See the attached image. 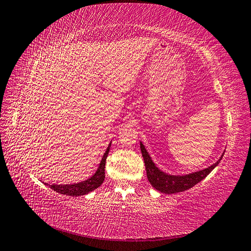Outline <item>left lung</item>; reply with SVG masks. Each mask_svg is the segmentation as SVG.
Returning <instances> with one entry per match:
<instances>
[{
	"label": "left lung",
	"instance_id": "1",
	"mask_svg": "<svg viewBox=\"0 0 251 251\" xmlns=\"http://www.w3.org/2000/svg\"><path fill=\"white\" fill-rule=\"evenodd\" d=\"M140 149L143 159H145L149 182L152 184L154 189H156L157 191L165 194L178 193V192H183L191 189L192 186H194L195 184L199 183L200 181L205 179L207 176L210 174L211 170L219 164L220 159L223 156L221 155L219 161L215 163L214 165H211L210 167L200 170V172H195L184 176H173L163 173L162 170H159L155 166V164L152 162V159L145 149V146L142 145V142H140Z\"/></svg>",
	"mask_w": 251,
	"mask_h": 251
}]
</instances>
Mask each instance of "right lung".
Segmentation results:
<instances>
[{
    "mask_svg": "<svg viewBox=\"0 0 251 251\" xmlns=\"http://www.w3.org/2000/svg\"><path fill=\"white\" fill-rule=\"evenodd\" d=\"M110 151V145L106 149L104 155L101 159L99 164V167L97 172L95 173L94 176H92L89 179L82 181V182L74 183V184H51L50 188L54 191L58 192L60 194H66L69 196H79V195H85L89 193V192L94 191L95 189L99 188V186L102 184L104 180V167H105V159L108 157V154Z\"/></svg>",
    "mask_w": 251,
    "mask_h": 251,
    "instance_id": "1",
    "label": "right lung"
}]
</instances>
